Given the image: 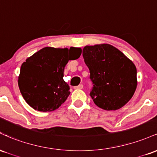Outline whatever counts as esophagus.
I'll list each match as a JSON object with an SVG mask.
<instances>
[{
	"instance_id": "esophagus-1",
	"label": "esophagus",
	"mask_w": 157,
	"mask_h": 157,
	"mask_svg": "<svg viewBox=\"0 0 157 157\" xmlns=\"http://www.w3.org/2000/svg\"><path fill=\"white\" fill-rule=\"evenodd\" d=\"M74 89H83V86H82V84H80L79 86H75V87H74Z\"/></svg>"
}]
</instances>
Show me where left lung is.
I'll list each match as a JSON object with an SVG mask.
<instances>
[{
    "instance_id": "obj_1",
    "label": "left lung",
    "mask_w": 157,
    "mask_h": 157,
    "mask_svg": "<svg viewBox=\"0 0 157 157\" xmlns=\"http://www.w3.org/2000/svg\"><path fill=\"white\" fill-rule=\"evenodd\" d=\"M82 56L90 71V92L95 105L106 111L120 109L131 100L137 86L136 68L109 44L86 46Z\"/></svg>"
}]
</instances>
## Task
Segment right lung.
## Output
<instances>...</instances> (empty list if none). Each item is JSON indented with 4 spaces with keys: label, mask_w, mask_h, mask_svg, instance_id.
I'll use <instances>...</instances> for the list:
<instances>
[{
    "label": "right lung",
    "mask_w": 157,
    "mask_h": 157,
    "mask_svg": "<svg viewBox=\"0 0 157 157\" xmlns=\"http://www.w3.org/2000/svg\"><path fill=\"white\" fill-rule=\"evenodd\" d=\"M81 52V48L76 47H45L23 63L18 86L23 99L32 109L53 111L66 101L70 88L63 80L65 66L68 60L79 58Z\"/></svg>",
    "instance_id": "right-lung-1"
}]
</instances>
